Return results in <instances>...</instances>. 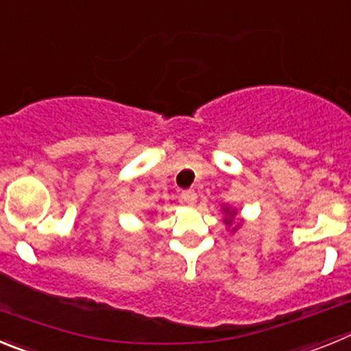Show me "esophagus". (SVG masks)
Returning a JSON list of instances; mask_svg holds the SVG:
<instances>
[{"label":"esophagus","instance_id":"esophagus-1","mask_svg":"<svg viewBox=\"0 0 351 351\" xmlns=\"http://www.w3.org/2000/svg\"><path fill=\"white\" fill-rule=\"evenodd\" d=\"M181 200L186 206H195L197 204V193H195V190H184L181 193Z\"/></svg>","mask_w":351,"mask_h":351}]
</instances>
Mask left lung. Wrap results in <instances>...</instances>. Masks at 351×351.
I'll list each match as a JSON object with an SVG mask.
<instances>
[{
  "label": "left lung",
  "instance_id": "8db88e82",
  "mask_svg": "<svg viewBox=\"0 0 351 351\" xmlns=\"http://www.w3.org/2000/svg\"><path fill=\"white\" fill-rule=\"evenodd\" d=\"M226 213V218H225V223L226 225H232V223H234V216H235V210H232V209H228V207H225V209H223ZM235 230V228H234Z\"/></svg>",
  "mask_w": 351,
  "mask_h": 351
}]
</instances>
